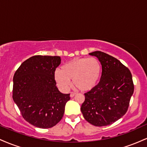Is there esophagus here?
<instances>
[{
    "instance_id": "1",
    "label": "esophagus",
    "mask_w": 147,
    "mask_h": 147,
    "mask_svg": "<svg viewBox=\"0 0 147 147\" xmlns=\"http://www.w3.org/2000/svg\"><path fill=\"white\" fill-rule=\"evenodd\" d=\"M75 95H76V92H70V97H73L74 96H75Z\"/></svg>"
}]
</instances>
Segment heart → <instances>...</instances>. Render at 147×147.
I'll use <instances>...</instances> for the list:
<instances>
[{
    "mask_svg": "<svg viewBox=\"0 0 147 147\" xmlns=\"http://www.w3.org/2000/svg\"><path fill=\"white\" fill-rule=\"evenodd\" d=\"M102 66L96 58L77 57L69 61L56 70L54 79L60 90L66 92L71 85L72 79L74 86L82 91L93 89L100 78Z\"/></svg>",
    "mask_w": 147,
    "mask_h": 147,
    "instance_id": "1",
    "label": "heart"
}]
</instances>
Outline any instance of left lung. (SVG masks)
I'll return each mask as SVG.
<instances>
[{"label": "left lung", "instance_id": "8db88e82", "mask_svg": "<svg viewBox=\"0 0 147 147\" xmlns=\"http://www.w3.org/2000/svg\"><path fill=\"white\" fill-rule=\"evenodd\" d=\"M102 67L99 82L85 93L81 111L86 120L96 126L113 124L126 114L134 91L129 69L115 57L101 51L89 53Z\"/></svg>", "mask_w": 147, "mask_h": 147}]
</instances>
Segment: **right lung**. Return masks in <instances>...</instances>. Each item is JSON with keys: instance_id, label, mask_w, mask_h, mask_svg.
<instances>
[{"instance_id": "obj_1", "label": "right lung", "mask_w": 147, "mask_h": 147, "mask_svg": "<svg viewBox=\"0 0 147 147\" xmlns=\"http://www.w3.org/2000/svg\"><path fill=\"white\" fill-rule=\"evenodd\" d=\"M58 56L35 55L25 60L13 78L12 97L25 120L41 129L53 127L63 116L70 94L61 93L54 79Z\"/></svg>"}]
</instances>
